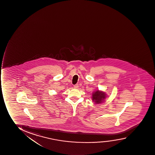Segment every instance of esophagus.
<instances>
[{
    "label": "esophagus",
    "mask_w": 155,
    "mask_h": 155,
    "mask_svg": "<svg viewBox=\"0 0 155 155\" xmlns=\"http://www.w3.org/2000/svg\"><path fill=\"white\" fill-rule=\"evenodd\" d=\"M78 84H75L74 85V88H78Z\"/></svg>",
    "instance_id": "esophagus-1"
}]
</instances>
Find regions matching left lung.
<instances>
[{"mask_svg":"<svg viewBox=\"0 0 155 155\" xmlns=\"http://www.w3.org/2000/svg\"><path fill=\"white\" fill-rule=\"evenodd\" d=\"M106 94L104 92L97 91L94 92L92 95L93 101L95 102V104H101L104 101V100L106 98Z\"/></svg>","mask_w":155,"mask_h":155,"instance_id":"left-lung-1","label":"left lung"}]
</instances>
